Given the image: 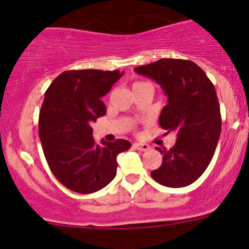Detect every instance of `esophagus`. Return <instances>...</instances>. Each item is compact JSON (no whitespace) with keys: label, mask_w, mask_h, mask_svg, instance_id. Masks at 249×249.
Listing matches in <instances>:
<instances>
[{"label":"esophagus","mask_w":249,"mask_h":249,"mask_svg":"<svg viewBox=\"0 0 249 249\" xmlns=\"http://www.w3.org/2000/svg\"><path fill=\"white\" fill-rule=\"evenodd\" d=\"M133 148L143 152V151H147V149H149V146L147 143H133Z\"/></svg>","instance_id":"obj_1"}]
</instances>
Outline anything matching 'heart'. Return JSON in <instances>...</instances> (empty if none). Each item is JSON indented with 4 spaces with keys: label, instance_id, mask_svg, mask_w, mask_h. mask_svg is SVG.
I'll list each match as a JSON object with an SVG mask.
<instances>
[{
    "label": "heart",
    "instance_id": "1",
    "mask_svg": "<svg viewBox=\"0 0 249 249\" xmlns=\"http://www.w3.org/2000/svg\"><path fill=\"white\" fill-rule=\"evenodd\" d=\"M137 83H142V82H136V83H135V85H137Z\"/></svg>",
    "mask_w": 249,
    "mask_h": 249
}]
</instances>
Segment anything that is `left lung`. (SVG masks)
<instances>
[{
  "instance_id": "obj_1",
  "label": "left lung",
  "mask_w": 249,
  "mask_h": 249,
  "mask_svg": "<svg viewBox=\"0 0 249 249\" xmlns=\"http://www.w3.org/2000/svg\"><path fill=\"white\" fill-rule=\"evenodd\" d=\"M138 74L156 81L167 94L160 114V126L175 132L172 148H160V168L151 176L172 188L190 186L206 171L221 136L222 120L214 86L192 61L162 58L135 68Z\"/></svg>"
}]
</instances>
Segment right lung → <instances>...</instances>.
Instances as JSON below:
<instances>
[{"label":"right lung","mask_w":249,"mask_h":249,"mask_svg":"<svg viewBox=\"0 0 249 249\" xmlns=\"http://www.w3.org/2000/svg\"><path fill=\"white\" fill-rule=\"evenodd\" d=\"M123 72L73 70L57 76L45 93L38 135L54 177L82 195L102 190L116 177L117 156L131 148L126 140L94 143L91 124L106 113L102 97Z\"/></svg>","instance_id":"obj_1"}]
</instances>
